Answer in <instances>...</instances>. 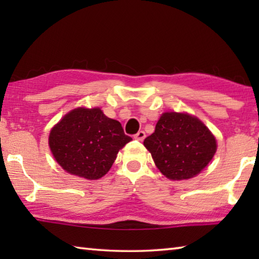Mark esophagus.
<instances>
[{"label": "esophagus", "instance_id": "obj_1", "mask_svg": "<svg viewBox=\"0 0 259 259\" xmlns=\"http://www.w3.org/2000/svg\"><path fill=\"white\" fill-rule=\"evenodd\" d=\"M145 136H146L145 133H144L143 130H140V131H138V133L134 136V138L136 140H139V142H142V140H144V138H145Z\"/></svg>", "mask_w": 259, "mask_h": 259}]
</instances>
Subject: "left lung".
I'll list each match as a JSON object with an SVG mask.
<instances>
[{
  "label": "left lung",
  "mask_w": 259,
  "mask_h": 259,
  "mask_svg": "<svg viewBox=\"0 0 259 259\" xmlns=\"http://www.w3.org/2000/svg\"><path fill=\"white\" fill-rule=\"evenodd\" d=\"M157 169L172 181L193 178L208 165L217 150L214 136L198 117L165 112L155 131L144 140Z\"/></svg>",
  "instance_id": "1"
}]
</instances>
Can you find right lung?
<instances>
[{
    "mask_svg": "<svg viewBox=\"0 0 259 259\" xmlns=\"http://www.w3.org/2000/svg\"><path fill=\"white\" fill-rule=\"evenodd\" d=\"M133 139L119 121L98 107H78L67 113L49 135L52 155L65 171L85 179L108 172L119 151Z\"/></svg>",
    "mask_w": 259,
    "mask_h": 259,
    "instance_id": "right-lung-1",
    "label": "right lung"
}]
</instances>
